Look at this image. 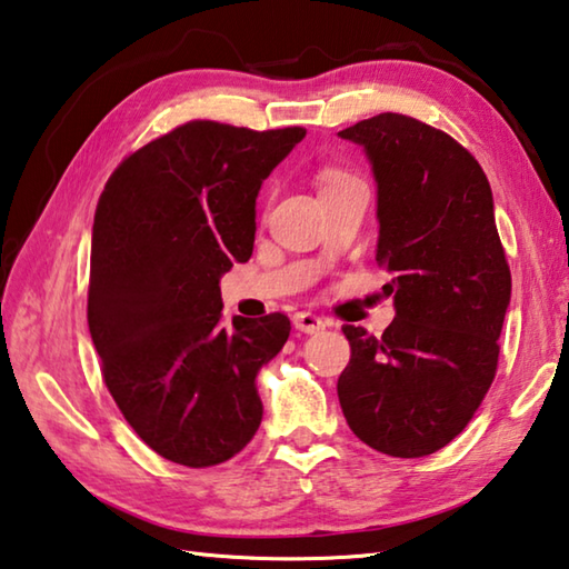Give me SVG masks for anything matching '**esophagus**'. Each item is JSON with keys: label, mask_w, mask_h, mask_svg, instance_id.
Masks as SVG:
<instances>
[{"label": "esophagus", "mask_w": 569, "mask_h": 569, "mask_svg": "<svg viewBox=\"0 0 569 569\" xmlns=\"http://www.w3.org/2000/svg\"><path fill=\"white\" fill-rule=\"evenodd\" d=\"M293 328L301 330V333H320V330H326V320L308 311H301L293 316Z\"/></svg>", "instance_id": "34e87169"}]
</instances>
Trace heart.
<instances>
[{
  "label": "heart",
  "instance_id": "b5f03b06",
  "mask_svg": "<svg viewBox=\"0 0 569 569\" xmlns=\"http://www.w3.org/2000/svg\"><path fill=\"white\" fill-rule=\"evenodd\" d=\"M348 173H340V171H328V173H323V186H328V183H333V181H340V179H346Z\"/></svg>",
  "mask_w": 569,
  "mask_h": 569
}]
</instances>
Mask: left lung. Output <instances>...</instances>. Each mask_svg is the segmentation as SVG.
<instances>
[{
  "label": "left lung",
  "instance_id": "1",
  "mask_svg": "<svg viewBox=\"0 0 569 569\" xmlns=\"http://www.w3.org/2000/svg\"><path fill=\"white\" fill-rule=\"evenodd\" d=\"M363 147L378 183L376 261L396 318L383 336L343 326L350 363L338 400L350 430L392 458L460 436L498 370L510 268L488 177L468 149L402 113L338 131Z\"/></svg>",
  "mask_w": 569,
  "mask_h": 569
}]
</instances>
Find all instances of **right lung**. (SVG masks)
Segmentation results:
<instances>
[{
  "mask_svg": "<svg viewBox=\"0 0 569 569\" xmlns=\"http://www.w3.org/2000/svg\"><path fill=\"white\" fill-rule=\"evenodd\" d=\"M303 137L189 121L123 159L97 203L87 318L101 376L133 432L186 468L226 462L261 426L256 376L291 320L226 328L219 281L251 258L256 196Z\"/></svg>",
  "mask_w": 569,
  "mask_h": 569,
  "instance_id": "1",
  "label": "right lung"
}]
</instances>
